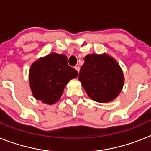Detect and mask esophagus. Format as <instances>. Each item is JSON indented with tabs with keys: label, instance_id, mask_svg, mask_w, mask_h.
<instances>
[{
	"label": "esophagus",
	"instance_id": "1",
	"mask_svg": "<svg viewBox=\"0 0 151 151\" xmlns=\"http://www.w3.org/2000/svg\"><path fill=\"white\" fill-rule=\"evenodd\" d=\"M75 69H76V71H78V72H79V70H80V67L78 66H75Z\"/></svg>",
	"mask_w": 151,
	"mask_h": 151
}]
</instances>
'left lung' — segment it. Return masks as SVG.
Instances as JSON below:
<instances>
[{"instance_id": "left-lung-1", "label": "left lung", "mask_w": 151, "mask_h": 151, "mask_svg": "<svg viewBox=\"0 0 151 151\" xmlns=\"http://www.w3.org/2000/svg\"><path fill=\"white\" fill-rule=\"evenodd\" d=\"M80 69L78 79L88 95L100 103L110 102L121 92L124 84L122 69L112 57L88 54Z\"/></svg>"}]
</instances>
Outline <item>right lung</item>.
<instances>
[{"label":"right lung","instance_id":"obj_1","mask_svg":"<svg viewBox=\"0 0 151 151\" xmlns=\"http://www.w3.org/2000/svg\"><path fill=\"white\" fill-rule=\"evenodd\" d=\"M78 74L74 68L68 65L65 54L53 53L41 58L29 70L33 96L45 104H54L60 100L68 82L76 78Z\"/></svg>","mask_w":151,"mask_h":151}]
</instances>
